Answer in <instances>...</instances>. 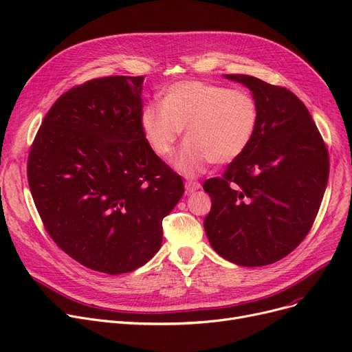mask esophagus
I'll use <instances>...</instances> for the list:
<instances>
[{"mask_svg": "<svg viewBox=\"0 0 352 352\" xmlns=\"http://www.w3.org/2000/svg\"><path fill=\"white\" fill-rule=\"evenodd\" d=\"M201 188V184L197 181H187L186 182V194H191Z\"/></svg>", "mask_w": 352, "mask_h": 352, "instance_id": "esophagus-1", "label": "esophagus"}]
</instances>
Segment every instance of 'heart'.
<instances>
[{
    "instance_id": "b5f03b06",
    "label": "heart",
    "mask_w": 352,
    "mask_h": 352,
    "mask_svg": "<svg viewBox=\"0 0 352 352\" xmlns=\"http://www.w3.org/2000/svg\"><path fill=\"white\" fill-rule=\"evenodd\" d=\"M140 124L148 146L168 160L186 129V145L175 166L188 177L208 162L224 165L241 157L260 125V107L245 89L202 81H181L166 88L160 107L141 111Z\"/></svg>"
}]
</instances>
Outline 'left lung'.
I'll use <instances>...</instances> for the list:
<instances>
[{
  "label": "left lung",
  "instance_id": "8db88e82",
  "mask_svg": "<svg viewBox=\"0 0 352 352\" xmlns=\"http://www.w3.org/2000/svg\"><path fill=\"white\" fill-rule=\"evenodd\" d=\"M252 91L260 125L248 150L204 182L211 247L243 267L270 265L309 232L325 192L327 145L304 102L289 89L241 74L226 76Z\"/></svg>",
  "mask_w": 352,
  "mask_h": 352
}]
</instances>
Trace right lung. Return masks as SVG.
Here are the masks:
<instances>
[{"label":"right lung","mask_w":352,"mask_h":352,"mask_svg":"<svg viewBox=\"0 0 352 352\" xmlns=\"http://www.w3.org/2000/svg\"><path fill=\"white\" fill-rule=\"evenodd\" d=\"M142 82L111 76L72 87L50 108L28 155L30 190L54 243L109 275L151 260L162 219L184 194L182 178L144 138Z\"/></svg>","instance_id":"right-lung-1"}]
</instances>
